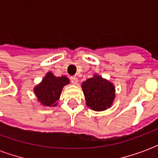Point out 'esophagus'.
Listing matches in <instances>:
<instances>
[{
  "instance_id": "obj_1",
  "label": "esophagus",
  "mask_w": 158,
  "mask_h": 158,
  "mask_svg": "<svg viewBox=\"0 0 158 158\" xmlns=\"http://www.w3.org/2000/svg\"><path fill=\"white\" fill-rule=\"evenodd\" d=\"M70 80H71V82H72L73 85H77V84H78V78L75 77V76L70 77Z\"/></svg>"
}]
</instances>
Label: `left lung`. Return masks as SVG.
<instances>
[{
	"label": "left lung",
	"instance_id": "1",
	"mask_svg": "<svg viewBox=\"0 0 158 158\" xmlns=\"http://www.w3.org/2000/svg\"><path fill=\"white\" fill-rule=\"evenodd\" d=\"M82 89L86 105L94 111H104L109 108L115 98L114 85L97 74L84 81Z\"/></svg>",
	"mask_w": 158,
	"mask_h": 158
}]
</instances>
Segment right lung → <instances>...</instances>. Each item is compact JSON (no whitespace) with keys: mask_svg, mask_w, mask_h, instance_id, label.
Returning <instances> with one entry per match:
<instances>
[{"mask_svg":"<svg viewBox=\"0 0 158 158\" xmlns=\"http://www.w3.org/2000/svg\"><path fill=\"white\" fill-rule=\"evenodd\" d=\"M68 84H69V79L66 76L56 77L52 73L49 72L40 85L35 87L34 92L41 105L56 106L63 86Z\"/></svg>","mask_w":158,"mask_h":158,"instance_id":"obj_1","label":"right lung"}]
</instances>
